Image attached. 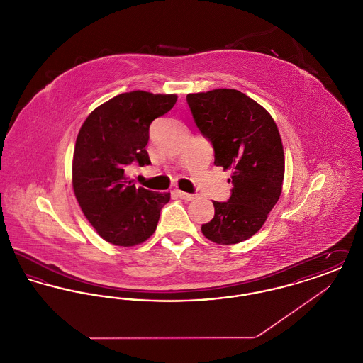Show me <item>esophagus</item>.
<instances>
[{"instance_id":"1","label":"esophagus","mask_w":363,"mask_h":363,"mask_svg":"<svg viewBox=\"0 0 363 363\" xmlns=\"http://www.w3.org/2000/svg\"><path fill=\"white\" fill-rule=\"evenodd\" d=\"M177 194L179 196V199H182V200H185V201H191V200L196 199L194 194H190V193L182 191V190H177Z\"/></svg>"}]
</instances>
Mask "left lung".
I'll return each mask as SVG.
<instances>
[{
    "label": "left lung",
    "instance_id": "8db88e82",
    "mask_svg": "<svg viewBox=\"0 0 363 363\" xmlns=\"http://www.w3.org/2000/svg\"><path fill=\"white\" fill-rule=\"evenodd\" d=\"M186 101L213 145L215 164L231 170L234 185L228 201H213L215 215L201 231L218 245L246 241L265 223L283 189L284 151L277 122L237 89L188 94Z\"/></svg>",
    "mask_w": 363,
    "mask_h": 363
}]
</instances>
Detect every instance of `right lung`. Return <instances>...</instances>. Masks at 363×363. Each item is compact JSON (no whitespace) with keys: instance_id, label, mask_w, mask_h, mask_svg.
I'll return each instance as SVG.
<instances>
[{"instance_id":"add662e5","label":"right lung","mask_w":363,"mask_h":363,"mask_svg":"<svg viewBox=\"0 0 363 363\" xmlns=\"http://www.w3.org/2000/svg\"><path fill=\"white\" fill-rule=\"evenodd\" d=\"M175 94L132 91L98 106L83 122L72 162V186L86 220L117 246L147 241L170 193L136 186L125 175L132 162L150 164V125L177 102Z\"/></svg>"}]
</instances>
